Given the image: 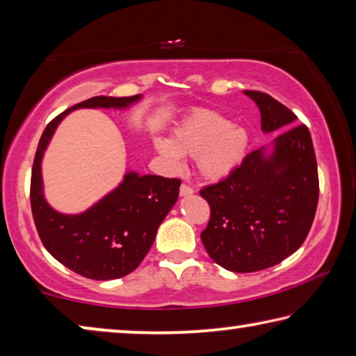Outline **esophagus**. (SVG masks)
Segmentation results:
<instances>
[{
	"instance_id": "obj_1",
	"label": "esophagus",
	"mask_w": 356,
	"mask_h": 356,
	"mask_svg": "<svg viewBox=\"0 0 356 356\" xmlns=\"http://www.w3.org/2000/svg\"><path fill=\"white\" fill-rule=\"evenodd\" d=\"M180 196H190V195H193V188L190 187V185H187V184H182L180 185Z\"/></svg>"
}]
</instances>
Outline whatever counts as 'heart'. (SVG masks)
<instances>
[{
    "instance_id": "obj_1",
    "label": "heart",
    "mask_w": 356,
    "mask_h": 356,
    "mask_svg": "<svg viewBox=\"0 0 356 356\" xmlns=\"http://www.w3.org/2000/svg\"><path fill=\"white\" fill-rule=\"evenodd\" d=\"M156 150L174 168L182 155L196 156V165L206 179L227 177L238 168L249 150V134L239 125L212 111H198L174 129L171 143L158 139Z\"/></svg>"
}]
</instances>
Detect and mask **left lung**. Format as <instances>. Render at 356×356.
<instances>
[{
  "mask_svg": "<svg viewBox=\"0 0 356 356\" xmlns=\"http://www.w3.org/2000/svg\"><path fill=\"white\" fill-rule=\"evenodd\" d=\"M261 114L264 133L282 131L269 156L250 152L241 165L200 195L211 207L201 233L209 257L233 273L279 264L306 241L318 202V171L306 125L289 107L257 90H244ZM291 128L289 129L288 127Z\"/></svg>",
  "mask_w": 356,
  "mask_h": 356,
  "instance_id": "1",
  "label": "left lung"
}]
</instances>
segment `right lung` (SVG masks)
Listing matches in <instances>:
<instances>
[{"label":"right lung","instance_id":"obj_1","mask_svg":"<svg viewBox=\"0 0 356 356\" xmlns=\"http://www.w3.org/2000/svg\"><path fill=\"white\" fill-rule=\"evenodd\" d=\"M140 97H95L56 115L39 139L31 169L33 220L44 247L76 274L93 280L120 279L147 255L156 229L179 196V179L128 172L106 198L79 216L54 211L42 195L41 160L55 128L79 107H127Z\"/></svg>","mask_w":356,"mask_h":356}]
</instances>
